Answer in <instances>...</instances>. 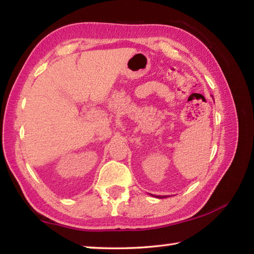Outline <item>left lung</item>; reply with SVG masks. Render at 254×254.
<instances>
[{"instance_id":"8db88e82","label":"left lung","mask_w":254,"mask_h":254,"mask_svg":"<svg viewBox=\"0 0 254 254\" xmlns=\"http://www.w3.org/2000/svg\"><path fill=\"white\" fill-rule=\"evenodd\" d=\"M157 197H158V198H166L167 196H157Z\"/></svg>"}]
</instances>
